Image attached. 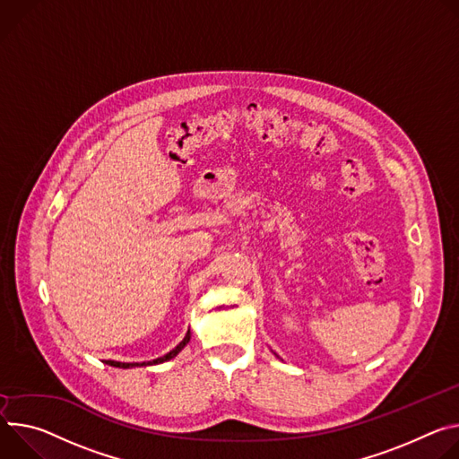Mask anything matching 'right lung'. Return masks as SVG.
Listing matches in <instances>:
<instances>
[{"label": "right lung", "mask_w": 459, "mask_h": 459, "mask_svg": "<svg viewBox=\"0 0 459 459\" xmlns=\"http://www.w3.org/2000/svg\"><path fill=\"white\" fill-rule=\"evenodd\" d=\"M189 339H191V333H189V330H187V333H186V337L171 350V351H168L166 355H162V358H159V359H152V361H147V363H120V361H106L109 367H117V368H134V367H151V365H160V363H166V361H169V359H173L175 355H178L180 351H182V348L189 342Z\"/></svg>", "instance_id": "obj_1"}]
</instances>
